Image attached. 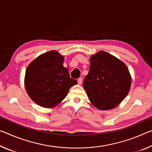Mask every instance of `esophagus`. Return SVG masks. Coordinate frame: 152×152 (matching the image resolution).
I'll return each instance as SVG.
<instances>
[{
  "label": "esophagus",
  "mask_w": 152,
  "mask_h": 152,
  "mask_svg": "<svg viewBox=\"0 0 152 152\" xmlns=\"http://www.w3.org/2000/svg\"><path fill=\"white\" fill-rule=\"evenodd\" d=\"M77 81H78V85H81L82 82H83V78H78V80H77Z\"/></svg>",
  "instance_id": "34e87169"
}]
</instances>
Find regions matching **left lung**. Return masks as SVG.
Wrapping results in <instances>:
<instances>
[{"label":"left lung","instance_id":"obj_1","mask_svg":"<svg viewBox=\"0 0 152 152\" xmlns=\"http://www.w3.org/2000/svg\"><path fill=\"white\" fill-rule=\"evenodd\" d=\"M83 86L91 103L98 109L114 108L126 97L131 76L123 62L107 52L92 55Z\"/></svg>","mask_w":152,"mask_h":152}]
</instances>
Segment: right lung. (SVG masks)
I'll use <instances>...</instances> for the list:
<instances>
[{
  "label": "right lung",
  "mask_w": 152,
  "mask_h": 152,
  "mask_svg": "<svg viewBox=\"0 0 152 152\" xmlns=\"http://www.w3.org/2000/svg\"><path fill=\"white\" fill-rule=\"evenodd\" d=\"M64 57L55 50L40 55L26 71L25 87L30 97L43 107L56 106L64 99L77 80L64 67Z\"/></svg>",
  "instance_id": "add662e5"
}]
</instances>
